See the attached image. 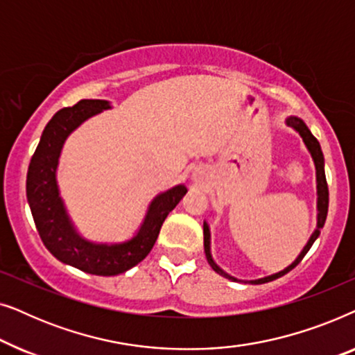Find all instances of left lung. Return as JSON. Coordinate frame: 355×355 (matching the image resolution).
Instances as JSON below:
<instances>
[{
	"mask_svg": "<svg viewBox=\"0 0 355 355\" xmlns=\"http://www.w3.org/2000/svg\"><path fill=\"white\" fill-rule=\"evenodd\" d=\"M286 124H288L289 128H293L295 132H297L300 137H302V142H304L305 147H307L310 157H312V159H313L315 173H317V211H318L317 213V227H315V231L312 232V236H310L307 244L304 245L302 252H300V254L297 255V259H295L289 266H286L284 270L278 271V273L263 276V278H259V279H237V278H234V276H231L230 273H226L225 270H221L220 266L216 265V261L213 260L210 226H208L207 221H203V247H205L207 261L210 263L211 268L215 270L218 275L225 276V278L231 279V281H237V283L263 284V283H270V281H273V279H278L283 275L288 273V271L293 270L294 266L299 265V261L302 260L305 254H307V252L310 250V247L313 245V242L317 241V237L320 236V230L323 227L324 220H327V215H328V186H327V178H324V158H323V153H322V147H320L318 140L313 137L312 132H310L307 124H305L300 118H297V116H289V118L286 119Z\"/></svg>",
	"mask_w": 355,
	"mask_h": 355,
	"instance_id": "1",
	"label": "left lung"
}]
</instances>
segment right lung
Returning a JSON list of instances; mask_svg holds the SVG:
<instances>
[{
    "instance_id": "add662e5",
    "label": "right lung",
    "mask_w": 355,
    "mask_h": 355,
    "mask_svg": "<svg viewBox=\"0 0 355 355\" xmlns=\"http://www.w3.org/2000/svg\"><path fill=\"white\" fill-rule=\"evenodd\" d=\"M110 108L106 100H80L58 111L43 129L27 171V200L43 244L62 263L96 276H114L140 263L155 245L169 211L187 193V187L178 184L153 197L137 232L128 241L94 242L77 231L58 186L60 157L67 137L82 123Z\"/></svg>"
}]
</instances>
